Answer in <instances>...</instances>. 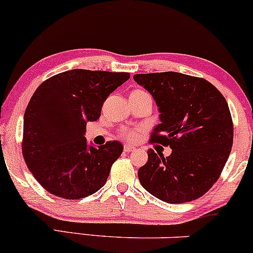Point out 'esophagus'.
I'll return each instance as SVG.
<instances>
[{"mask_svg":"<svg viewBox=\"0 0 253 253\" xmlns=\"http://www.w3.org/2000/svg\"><path fill=\"white\" fill-rule=\"evenodd\" d=\"M134 149H135L134 146L129 145V144H125V145H124V151H125V152H131V151H133V150H134Z\"/></svg>","mask_w":253,"mask_h":253,"instance_id":"esophagus-1","label":"esophagus"}]
</instances>
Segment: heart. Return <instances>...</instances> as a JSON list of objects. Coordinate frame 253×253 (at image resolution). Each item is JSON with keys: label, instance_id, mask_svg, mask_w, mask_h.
<instances>
[{"label": "heart", "instance_id": "heart-1", "mask_svg": "<svg viewBox=\"0 0 253 253\" xmlns=\"http://www.w3.org/2000/svg\"><path fill=\"white\" fill-rule=\"evenodd\" d=\"M125 135H126L128 139H133V138L137 137V132H135V131H127L126 133H125Z\"/></svg>", "mask_w": 253, "mask_h": 253}]
</instances>
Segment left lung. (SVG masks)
I'll use <instances>...</instances> for the list:
<instances>
[{
  "instance_id": "1",
  "label": "left lung",
  "mask_w": 253,
  "mask_h": 253,
  "mask_svg": "<svg viewBox=\"0 0 253 253\" xmlns=\"http://www.w3.org/2000/svg\"><path fill=\"white\" fill-rule=\"evenodd\" d=\"M154 97L161 124L151 141L171 149L165 157L152 149L139 168L141 186L161 201H194L217 181L233 145V122L222 93L205 79L177 72L134 74Z\"/></svg>"
}]
</instances>
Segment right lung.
<instances>
[{"instance_id":"add662e5","label":"right lung","mask_w":253,"mask_h":253,"mask_svg":"<svg viewBox=\"0 0 253 253\" xmlns=\"http://www.w3.org/2000/svg\"><path fill=\"white\" fill-rule=\"evenodd\" d=\"M129 73L71 69L38 86L24 114L23 155L49 193L80 199L102 188L124 146L88 145L86 124L96 121L108 96Z\"/></svg>"}]
</instances>
